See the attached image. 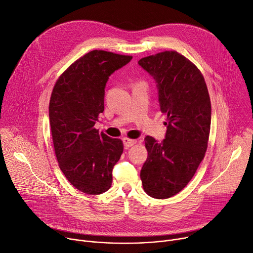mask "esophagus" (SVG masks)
Wrapping results in <instances>:
<instances>
[{
	"label": "esophagus",
	"instance_id": "34e87169",
	"mask_svg": "<svg viewBox=\"0 0 253 253\" xmlns=\"http://www.w3.org/2000/svg\"><path fill=\"white\" fill-rule=\"evenodd\" d=\"M123 142H124V145H125L126 148H129V147L133 146L135 143H137V141H135V140H130V139H127V138H124Z\"/></svg>",
	"mask_w": 253,
	"mask_h": 253
}]
</instances>
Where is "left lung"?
Segmentation results:
<instances>
[{"mask_svg": "<svg viewBox=\"0 0 253 253\" xmlns=\"http://www.w3.org/2000/svg\"><path fill=\"white\" fill-rule=\"evenodd\" d=\"M138 64L153 78L162 113L167 114L165 139L147 135L148 158L141 170L144 190L168 199L191 180L205 157L211 128V100L200 70L177 51L143 57Z\"/></svg>", "mask_w": 253, "mask_h": 253, "instance_id": "obj_1", "label": "left lung"}]
</instances>
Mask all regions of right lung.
<instances>
[{
	"mask_svg": "<svg viewBox=\"0 0 253 253\" xmlns=\"http://www.w3.org/2000/svg\"><path fill=\"white\" fill-rule=\"evenodd\" d=\"M132 56L92 50L72 64L56 81L49 101L55 156L66 178L87 194H101L112 183V169L124 145L94 126L104 111L109 76Z\"/></svg>",
	"mask_w": 253,
	"mask_h": 253,
	"instance_id": "add662e5",
	"label": "right lung"
}]
</instances>
